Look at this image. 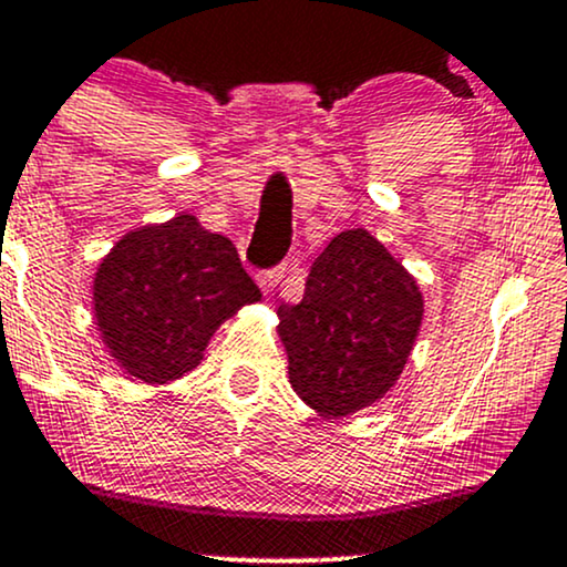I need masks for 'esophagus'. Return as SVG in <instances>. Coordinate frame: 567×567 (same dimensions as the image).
Returning a JSON list of instances; mask_svg holds the SVG:
<instances>
[{"label":"esophagus","instance_id":"obj_1","mask_svg":"<svg viewBox=\"0 0 567 567\" xmlns=\"http://www.w3.org/2000/svg\"><path fill=\"white\" fill-rule=\"evenodd\" d=\"M282 274H285V266H277V269H269V271H260V274H258V285H260V290H264V293L269 296L271 290L277 288L279 279H282Z\"/></svg>","mask_w":567,"mask_h":567}]
</instances>
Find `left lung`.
<instances>
[{
	"label": "left lung",
	"mask_w": 567,
	"mask_h": 567,
	"mask_svg": "<svg viewBox=\"0 0 567 567\" xmlns=\"http://www.w3.org/2000/svg\"><path fill=\"white\" fill-rule=\"evenodd\" d=\"M416 279L365 228L336 234L309 269L298 303H279L290 384L326 420L384 398L422 326Z\"/></svg>",
	"instance_id": "1"
}]
</instances>
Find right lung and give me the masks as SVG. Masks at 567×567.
<instances>
[{"label": "right lung", "instance_id": "obj_1", "mask_svg": "<svg viewBox=\"0 0 567 567\" xmlns=\"http://www.w3.org/2000/svg\"><path fill=\"white\" fill-rule=\"evenodd\" d=\"M255 301L260 290L231 239L188 213L128 231L93 277V317L107 352L147 384L196 369L217 328Z\"/></svg>", "mask_w": 567, "mask_h": 567}]
</instances>
